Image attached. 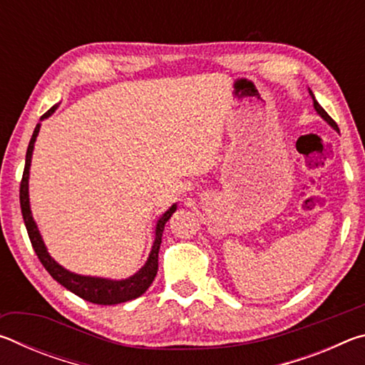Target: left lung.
Listing matches in <instances>:
<instances>
[{
	"instance_id": "left-lung-1",
	"label": "left lung",
	"mask_w": 365,
	"mask_h": 365,
	"mask_svg": "<svg viewBox=\"0 0 365 365\" xmlns=\"http://www.w3.org/2000/svg\"><path fill=\"white\" fill-rule=\"evenodd\" d=\"M311 95H312V91H311ZM312 100H314V108H316V110H317V113L320 114V115H322L324 117V119L327 120V122H329L330 123V125L333 127V128H335V130H338L339 132V128H338V125H336V122L335 120H333L331 119V117L329 115V114H327L325 113V109L322 108V106H320V104L316 101V98H314V95H312Z\"/></svg>"
}]
</instances>
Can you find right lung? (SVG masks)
Returning <instances> with one entry per match:
<instances>
[{
  "label": "right lung",
  "mask_w": 365,
  "mask_h": 365,
  "mask_svg": "<svg viewBox=\"0 0 365 365\" xmlns=\"http://www.w3.org/2000/svg\"><path fill=\"white\" fill-rule=\"evenodd\" d=\"M58 108L53 106L45 114L41 115V120L46 119L48 115L54 113V109ZM40 132V123H36L32 138H30V143L27 148L26 154V168H24L22 180H21V190H19V197H21V209H22V217L24 224H26L30 243H32L34 250L38 256L40 262L43 267L48 270V274L53 277L54 280L61 283L64 288L69 289V292L76 293L80 298L93 302V304H101V306H110V304H119V302H125L138 298V296L143 294L154 280V277L158 274V255L160 243H163V232L165 222L170 219V215L175 212L177 206H172L168 212H165L163 217L159 219L156 225V238H154L153 250L150 252V257H148L146 264L141 267L137 274L128 277L125 280H109V279H100V277H83L72 274V272L66 270L64 267L54 261V259L48 255L46 246L43 243L41 235L36 228L32 212H30V205H29V169H30V160H32V151L34 145L36 140V135Z\"/></svg>",
  "instance_id": "1"
}]
</instances>
